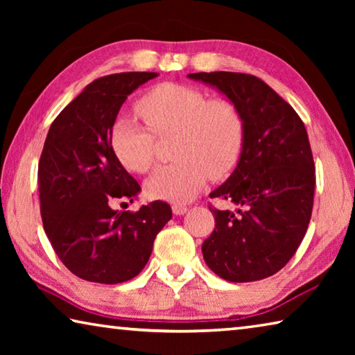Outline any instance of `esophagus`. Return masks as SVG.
I'll return each mask as SVG.
<instances>
[{
  "instance_id": "obj_1",
  "label": "esophagus",
  "mask_w": 355,
  "mask_h": 355,
  "mask_svg": "<svg viewBox=\"0 0 355 355\" xmlns=\"http://www.w3.org/2000/svg\"><path fill=\"white\" fill-rule=\"evenodd\" d=\"M172 211H173V214H175V216H182V214H184L186 211H188V207L182 205V203H173Z\"/></svg>"
}]
</instances>
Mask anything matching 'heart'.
Masks as SVG:
<instances>
[{"instance_id":"heart-1","label":"heart","mask_w":355,"mask_h":355,"mask_svg":"<svg viewBox=\"0 0 355 355\" xmlns=\"http://www.w3.org/2000/svg\"><path fill=\"white\" fill-rule=\"evenodd\" d=\"M155 135L177 131L175 163L159 167L147 180L155 199L189 202L209 177H222L238 163L244 144V122L225 98H209L200 89L163 83L137 103ZM111 146L128 171L148 172L155 163V137L137 120L122 116L112 125Z\"/></svg>"}]
</instances>
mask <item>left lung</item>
Returning a JSON list of instances; mask_svg holds the SVG:
<instances>
[{"mask_svg": "<svg viewBox=\"0 0 355 355\" xmlns=\"http://www.w3.org/2000/svg\"><path fill=\"white\" fill-rule=\"evenodd\" d=\"M214 87L241 112L244 144L232 175L209 197L238 208H209L216 227L203 260L228 282H255L280 271L307 232L315 163L297 112L260 78L233 71L189 73Z\"/></svg>", "mask_w": 355, "mask_h": 355, "instance_id": "left-lung-1", "label": "left lung"}]
</instances>
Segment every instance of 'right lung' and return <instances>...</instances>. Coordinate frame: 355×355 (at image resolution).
Wrapping results in <instances>:
<instances>
[{
    "label": "right lung",
    "instance_id": "right-lung-1",
    "mask_svg": "<svg viewBox=\"0 0 355 355\" xmlns=\"http://www.w3.org/2000/svg\"><path fill=\"white\" fill-rule=\"evenodd\" d=\"M155 76L127 71L98 78L48 130L39 161L42 222L56 255L80 279L112 285L136 277L172 218L169 203L161 200L136 213L111 208L141 192L114 153L112 125L128 95Z\"/></svg>",
    "mask_w": 355,
    "mask_h": 355
}]
</instances>
